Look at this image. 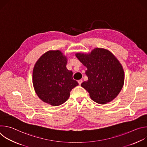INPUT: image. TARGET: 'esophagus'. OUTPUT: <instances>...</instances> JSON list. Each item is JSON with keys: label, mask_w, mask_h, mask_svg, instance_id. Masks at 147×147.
<instances>
[{"label": "esophagus", "mask_w": 147, "mask_h": 147, "mask_svg": "<svg viewBox=\"0 0 147 147\" xmlns=\"http://www.w3.org/2000/svg\"><path fill=\"white\" fill-rule=\"evenodd\" d=\"M82 80H78V84H79V85H81V84L82 83Z\"/></svg>", "instance_id": "1"}]
</instances>
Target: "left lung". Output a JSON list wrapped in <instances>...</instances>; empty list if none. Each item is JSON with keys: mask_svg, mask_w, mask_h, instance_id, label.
<instances>
[{"mask_svg": "<svg viewBox=\"0 0 147 147\" xmlns=\"http://www.w3.org/2000/svg\"><path fill=\"white\" fill-rule=\"evenodd\" d=\"M76 56L87 68L86 74L88 79L81 86L88 92L91 98L99 104L114 99L122 89L124 80L123 67L116 57L102 48Z\"/></svg>", "mask_w": 147, "mask_h": 147, "instance_id": "1", "label": "left lung"}]
</instances>
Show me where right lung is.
<instances>
[{
  "instance_id": "obj_1",
  "label": "right lung",
  "mask_w": 147,
  "mask_h": 147,
  "mask_svg": "<svg viewBox=\"0 0 147 147\" xmlns=\"http://www.w3.org/2000/svg\"><path fill=\"white\" fill-rule=\"evenodd\" d=\"M66 64V57L60 51H50L34 66L32 82L35 91L42 100L52 106L65 103L71 90L78 85Z\"/></svg>"
}]
</instances>
